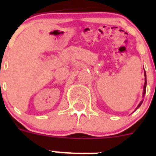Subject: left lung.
Instances as JSON below:
<instances>
[{
  "mask_svg": "<svg viewBox=\"0 0 156 156\" xmlns=\"http://www.w3.org/2000/svg\"><path fill=\"white\" fill-rule=\"evenodd\" d=\"M144 77H145V78H144V90H143V97H144V94H145V92H146V86H147V80H146V73H145V71H144ZM143 101L144 100H142V101H140V102L139 103V105H137V108H136V109L134 110V112L136 111V110L137 109V108H139V107H140V105H141V104H142V102H143Z\"/></svg>",
  "mask_w": 156,
  "mask_h": 156,
  "instance_id": "8db88e82",
  "label": "left lung"
}]
</instances>
